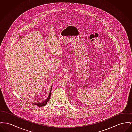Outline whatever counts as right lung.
Segmentation results:
<instances>
[{
  "label": "right lung",
  "mask_w": 132,
  "mask_h": 132,
  "mask_svg": "<svg viewBox=\"0 0 132 132\" xmlns=\"http://www.w3.org/2000/svg\"><path fill=\"white\" fill-rule=\"evenodd\" d=\"M52 88H51V91H50V94H49L47 98H46V100L44 102H43V103H37V104L33 103V104L37 105V106H43L46 105V104L47 103L48 101H49V99H50V97H51V91H52Z\"/></svg>",
  "instance_id": "right-lung-1"
}]
</instances>
